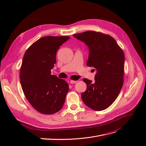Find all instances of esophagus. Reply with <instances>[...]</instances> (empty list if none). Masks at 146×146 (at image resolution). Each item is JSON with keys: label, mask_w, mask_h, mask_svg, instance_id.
<instances>
[{"label": "esophagus", "mask_w": 146, "mask_h": 146, "mask_svg": "<svg viewBox=\"0 0 146 146\" xmlns=\"http://www.w3.org/2000/svg\"><path fill=\"white\" fill-rule=\"evenodd\" d=\"M77 83V81H74V80H70V84H74V83Z\"/></svg>", "instance_id": "obj_1"}]
</instances>
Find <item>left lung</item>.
I'll list each match as a JSON object with an SVG mask.
<instances>
[{
  "label": "left lung",
  "mask_w": 146,
  "mask_h": 146,
  "mask_svg": "<svg viewBox=\"0 0 146 146\" xmlns=\"http://www.w3.org/2000/svg\"><path fill=\"white\" fill-rule=\"evenodd\" d=\"M73 36L86 44L89 49L86 65L96 70L94 82L83 80L87 88L81 95L82 100L96 111L107 109L116 99L123 85L124 54L110 35L87 31Z\"/></svg>",
  "instance_id": "8db88e82"
}]
</instances>
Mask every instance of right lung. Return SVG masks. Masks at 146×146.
I'll list each match as a JSON object with an SVG mask.
<instances>
[{
	"label": "right lung",
	"instance_id": "obj_1",
	"mask_svg": "<svg viewBox=\"0 0 146 146\" xmlns=\"http://www.w3.org/2000/svg\"><path fill=\"white\" fill-rule=\"evenodd\" d=\"M69 38L42 37L32 44L24 55L19 77L22 89L31 105L41 113L54 114L64 103L68 84L50 74L57 50Z\"/></svg>",
	"mask_w": 146,
	"mask_h": 146
}]
</instances>
